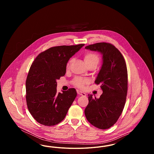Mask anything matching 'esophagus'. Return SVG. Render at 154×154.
<instances>
[{
	"label": "esophagus",
	"instance_id": "esophagus-1",
	"mask_svg": "<svg viewBox=\"0 0 154 154\" xmlns=\"http://www.w3.org/2000/svg\"><path fill=\"white\" fill-rule=\"evenodd\" d=\"M77 94L79 95H80L83 96H86V94L84 92H83L82 91H77Z\"/></svg>",
	"mask_w": 154,
	"mask_h": 154
}]
</instances>
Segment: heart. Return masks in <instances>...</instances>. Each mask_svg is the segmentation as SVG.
<instances>
[{
	"label": "heart",
	"mask_w": 154,
	"mask_h": 154,
	"mask_svg": "<svg viewBox=\"0 0 154 154\" xmlns=\"http://www.w3.org/2000/svg\"><path fill=\"white\" fill-rule=\"evenodd\" d=\"M84 61L88 67L90 66H94L96 67L99 62V55L92 52H88L85 54L84 56ZM73 62V59H71L67 63V68H69ZM73 84L75 87L79 88H83L85 85L89 83V80L87 79L82 77H76L73 80Z\"/></svg>",
	"instance_id": "1"
}]
</instances>
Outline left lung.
Wrapping results in <instances>:
<instances>
[{
  "instance_id": "obj_1",
  "label": "left lung",
  "mask_w": 154,
  "mask_h": 154,
  "mask_svg": "<svg viewBox=\"0 0 154 154\" xmlns=\"http://www.w3.org/2000/svg\"><path fill=\"white\" fill-rule=\"evenodd\" d=\"M85 49L100 52L103 64L95 84L100 85L102 95L99 99L88 95L89 103L85 109L88 122L100 129L115 124L124 108L128 92V71L124 58L112 44L97 43Z\"/></svg>"
}]
</instances>
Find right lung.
I'll return each mask as SVG.
<instances>
[{
  "instance_id": "add662e5",
  "label": "right lung",
  "mask_w": 154,
  "mask_h": 154,
  "mask_svg": "<svg viewBox=\"0 0 154 154\" xmlns=\"http://www.w3.org/2000/svg\"><path fill=\"white\" fill-rule=\"evenodd\" d=\"M84 45L53 47L39 54L32 63L26 80V100L30 113L40 124L55 125L66 117L77 92L70 88L57 94V80L65 75L69 59Z\"/></svg>"
}]
</instances>
